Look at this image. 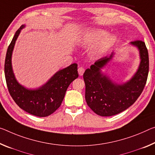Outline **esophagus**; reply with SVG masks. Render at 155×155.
<instances>
[{
    "label": "esophagus",
    "instance_id": "1",
    "mask_svg": "<svg viewBox=\"0 0 155 155\" xmlns=\"http://www.w3.org/2000/svg\"><path fill=\"white\" fill-rule=\"evenodd\" d=\"M85 72V69L82 68V67H80L78 68V74H79L80 76H82L83 74V73H84Z\"/></svg>",
    "mask_w": 155,
    "mask_h": 155
}]
</instances>
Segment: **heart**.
Returning a JSON list of instances; mask_svg holds the SVG:
<instances>
[{
  "mask_svg": "<svg viewBox=\"0 0 155 155\" xmlns=\"http://www.w3.org/2000/svg\"><path fill=\"white\" fill-rule=\"evenodd\" d=\"M107 34V31L102 29H94L88 34L85 44L92 45L97 43L101 40L99 42L93 49V54L96 56H101L106 53L117 41V36L113 34Z\"/></svg>",
  "mask_w": 155,
  "mask_h": 155,
  "instance_id": "1",
  "label": "heart"
}]
</instances>
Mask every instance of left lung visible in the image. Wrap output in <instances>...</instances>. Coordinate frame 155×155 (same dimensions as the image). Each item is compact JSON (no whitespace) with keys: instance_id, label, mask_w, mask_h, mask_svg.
Masks as SVG:
<instances>
[{"instance_id":"8db88e82","label":"left lung","mask_w":155,"mask_h":155,"mask_svg":"<svg viewBox=\"0 0 155 155\" xmlns=\"http://www.w3.org/2000/svg\"><path fill=\"white\" fill-rule=\"evenodd\" d=\"M130 44L138 48L141 61L137 72L128 81L117 84L102 73L101 69L112 59L114 53L96 61L83 74L87 104L99 116H113L124 111L143 92L149 70L148 50L142 41H132Z\"/></svg>"}]
</instances>
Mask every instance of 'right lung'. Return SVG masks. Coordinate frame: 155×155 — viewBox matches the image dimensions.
Here are the masks:
<instances>
[{
  "mask_svg": "<svg viewBox=\"0 0 155 155\" xmlns=\"http://www.w3.org/2000/svg\"><path fill=\"white\" fill-rule=\"evenodd\" d=\"M25 27L23 25L16 31L7 48L5 61L7 85L12 99L21 109L34 116L48 117L60 107L68 86L78 78L77 64L73 63L58 71L45 84L37 89H28L19 84L12 70V56L16 39Z\"/></svg>",
  "mask_w": 155,
  "mask_h": 155,
  "instance_id": "1",
  "label": "right lung"
}]
</instances>
